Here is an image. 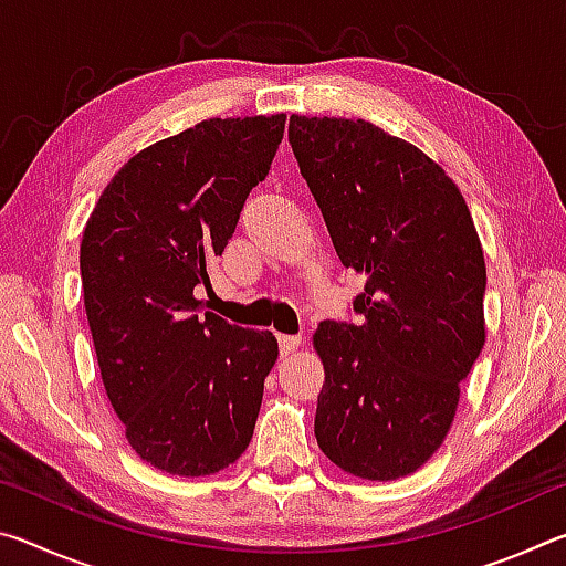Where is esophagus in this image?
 I'll use <instances>...</instances> for the list:
<instances>
[{
	"mask_svg": "<svg viewBox=\"0 0 566 566\" xmlns=\"http://www.w3.org/2000/svg\"><path fill=\"white\" fill-rule=\"evenodd\" d=\"M276 344H280L282 357H286V354H292L296 347H300V337H294V334H280V337H276Z\"/></svg>",
	"mask_w": 566,
	"mask_h": 566,
	"instance_id": "esophagus-1",
	"label": "esophagus"
}]
</instances>
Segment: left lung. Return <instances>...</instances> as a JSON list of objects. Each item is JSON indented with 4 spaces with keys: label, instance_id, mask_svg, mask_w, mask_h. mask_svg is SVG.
Here are the masks:
<instances>
[{
    "label": "left lung",
    "instance_id": "1",
    "mask_svg": "<svg viewBox=\"0 0 566 566\" xmlns=\"http://www.w3.org/2000/svg\"><path fill=\"white\" fill-rule=\"evenodd\" d=\"M290 145L347 270L359 322L314 332V437L334 464L387 482L432 457L484 347L486 266L444 169L364 119L290 117Z\"/></svg>",
    "mask_w": 566,
    "mask_h": 566
}]
</instances>
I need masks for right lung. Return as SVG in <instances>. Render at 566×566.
Instances as JSON below:
<instances>
[{
    "instance_id": "add662e5",
    "label": "right lung",
    "mask_w": 566,
    "mask_h": 566,
    "mask_svg": "<svg viewBox=\"0 0 566 566\" xmlns=\"http://www.w3.org/2000/svg\"><path fill=\"white\" fill-rule=\"evenodd\" d=\"M284 114L207 119L124 165L84 227L80 270L104 389L134 452L205 476L242 457L276 361L272 332L202 314L252 187L270 175Z\"/></svg>"
}]
</instances>
